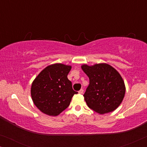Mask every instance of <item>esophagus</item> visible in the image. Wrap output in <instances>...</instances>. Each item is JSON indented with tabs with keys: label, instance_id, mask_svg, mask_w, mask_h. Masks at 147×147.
I'll use <instances>...</instances> for the list:
<instances>
[{
	"label": "esophagus",
	"instance_id": "1",
	"mask_svg": "<svg viewBox=\"0 0 147 147\" xmlns=\"http://www.w3.org/2000/svg\"><path fill=\"white\" fill-rule=\"evenodd\" d=\"M78 92H79V94H82L84 93V90H83V89H81V90H80V91Z\"/></svg>",
	"mask_w": 147,
	"mask_h": 147
}]
</instances>
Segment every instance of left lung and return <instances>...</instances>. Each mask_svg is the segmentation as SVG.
Instances as JSON below:
<instances>
[{"mask_svg":"<svg viewBox=\"0 0 147 147\" xmlns=\"http://www.w3.org/2000/svg\"><path fill=\"white\" fill-rule=\"evenodd\" d=\"M90 80L89 86L84 94L90 108L100 114L116 110L125 94V85L120 74L107 63L82 65Z\"/></svg>","mask_w":147,"mask_h":147,"instance_id":"left-lung-1","label":"left lung"}]
</instances>
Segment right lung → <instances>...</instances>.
Segmentation results:
<instances>
[{
    "label": "right lung",
    "mask_w": 147,
    "mask_h": 147,
    "mask_svg": "<svg viewBox=\"0 0 147 147\" xmlns=\"http://www.w3.org/2000/svg\"><path fill=\"white\" fill-rule=\"evenodd\" d=\"M70 65L55 63L46 67L34 80L31 94L35 105L43 113L57 116L69 106L74 94L67 78Z\"/></svg>",
    "instance_id": "right-lung-1"
}]
</instances>
